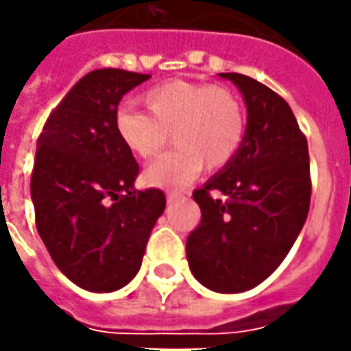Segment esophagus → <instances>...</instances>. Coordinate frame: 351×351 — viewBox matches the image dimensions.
<instances>
[{
    "mask_svg": "<svg viewBox=\"0 0 351 351\" xmlns=\"http://www.w3.org/2000/svg\"><path fill=\"white\" fill-rule=\"evenodd\" d=\"M166 199H168V203H176V201H181L183 199V193L180 191H170L168 195H166Z\"/></svg>",
    "mask_w": 351,
    "mask_h": 351,
    "instance_id": "34e87169",
    "label": "esophagus"
}]
</instances>
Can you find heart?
<instances>
[{
  "label": "heart",
  "instance_id": "obj_1",
  "mask_svg": "<svg viewBox=\"0 0 351 351\" xmlns=\"http://www.w3.org/2000/svg\"><path fill=\"white\" fill-rule=\"evenodd\" d=\"M147 112L125 104L115 112V133L137 158H152L171 138L176 150L150 162L145 181L180 189L201 168L218 170L237 154L245 137V112L236 94L206 82L170 81L150 88Z\"/></svg>",
  "mask_w": 351,
  "mask_h": 351
}]
</instances>
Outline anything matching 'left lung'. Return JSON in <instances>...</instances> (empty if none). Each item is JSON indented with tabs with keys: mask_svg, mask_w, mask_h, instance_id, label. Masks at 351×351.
Returning a JSON list of instances; mask_svg holds the SVG:
<instances>
[{
	"mask_svg": "<svg viewBox=\"0 0 351 351\" xmlns=\"http://www.w3.org/2000/svg\"><path fill=\"white\" fill-rule=\"evenodd\" d=\"M220 77L245 100V137L236 156L193 191L201 224L185 251L204 288L241 293L278 269L307 220L309 148L282 96L247 75Z\"/></svg>",
	"mask_w": 351,
	"mask_h": 351,
	"instance_id": "obj_1",
	"label": "left lung"
}]
</instances>
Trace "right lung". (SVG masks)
Returning a JSON list of instances; mask_svg holds the SVG:
<instances>
[{
  "label": "right lung",
  "mask_w": 351,
  "mask_h": 351,
  "mask_svg": "<svg viewBox=\"0 0 351 351\" xmlns=\"http://www.w3.org/2000/svg\"><path fill=\"white\" fill-rule=\"evenodd\" d=\"M147 79L123 69L84 75L38 137L30 178L36 230L82 290L108 293L135 278L166 208L160 189H135L138 164L115 133L121 98Z\"/></svg>",
  "instance_id": "1"
}]
</instances>
